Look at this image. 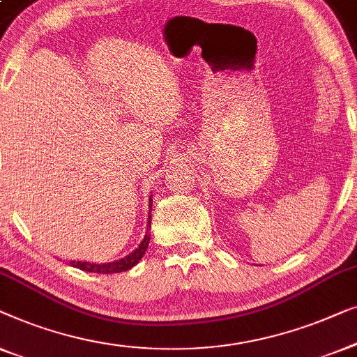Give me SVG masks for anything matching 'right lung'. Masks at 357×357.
I'll list each match as a JSON object with an SVG mask.
<instances>
[{
  "mask_svg": "<svg viewBox=\"0 0 357 357\" xmlns=\"http://www.w3.org/2000/svg\"><path fill=\"white\" fill-rule=\"evenodd\" d=\"M150 208H152V199H150ZM149 227H150V217H149ZM150 243V234L147 233L144 236V241L139 244V248L134 250L132 254L126 255L124 259H119L116 262H109V264H90V262H69L73 267L84 270V272H92V273H103V275H109V273H119V272H126V270L132 268L135 264L142 259V255L145 254V250L149 248Z\"/></svg>",
  "mask_w": 357,
  "mask_h": 357,
  "instance_id": "right-lung-1",
  "label": "right lung"
}]
</instances>
